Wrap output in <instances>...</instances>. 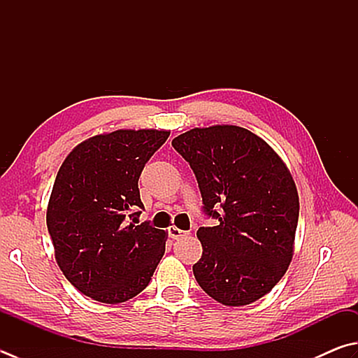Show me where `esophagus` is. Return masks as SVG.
I'll return each mask as SVG.
<instances>
[{
    "mask_svg": "<svg viewBox=\"0 0 358 358\" xmlns=\"http://www.w3.org/2000/svg\"><path fill=\"white\" fill-rule=\"evenodd\" d=\"M188 232H185V231H182V229H179V227H176V226H171L170 229H168V235H170V237L173 238V240H178V238H180V237H184V235H187Z\"/></svg>",
    "mask_w": 358,
    "mask_h": 358,
    "instance_id": "1",
    "label": "esophagus"
}]
</instances>
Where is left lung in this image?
<instances>
[{"instance_id":"1","label":"left lung","mask_w":358,"mask_h":358,"mask_svg":"<svg viewBox=\"0 0 358 358\" xmlns=\"http://www.w3.org/2000/svg\"><path fill=\"white\" fill-rule=\"evenodd\" d=\"M171 145L196 176L204 212L218 220L198 229L194 279L222 306L255 302L293 259L299 196L292 173L265 140L240 126L194 127Z\"/></svg>"}]
</instances>
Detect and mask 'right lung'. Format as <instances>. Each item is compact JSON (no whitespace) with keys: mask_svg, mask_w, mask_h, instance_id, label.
I'll return each instance as SVG.
<instances>
[{"mask_svg":"<svg viewBox=\"0 0 358 358\" xmlns=\"http://www.w3.org/2000/svg\"><path fill=\"white\" fill-rule=\"evenodd\" d=\"M170 131L118 129L84 140L60 165L46 208L56 262L70 284L103 304L150 284L168 232L138 224V178Z\"/></svg>","mask_w":358,"mask_h":358,"instance_id":"right-lung-1","label":"right lung"}]
</instances>
